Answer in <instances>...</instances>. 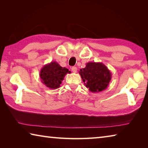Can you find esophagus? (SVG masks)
<instances>
[{
	"label": "esophagus",
	"mask_w": 148,
	"mask_h": 148,
	"mask_svg": "<svg viewBox=\"0 0 148 148\" xmlns=\"http://www.w3.org/2000/svg\"><path fill=\"white\" fill-rule=\"evenodd\" d=\"M72 71L74 72V73H76V72H77V68L76 66H73V67H72Z\"/></svg>",
	"instance_id": "obj_1"
}]
</instances>
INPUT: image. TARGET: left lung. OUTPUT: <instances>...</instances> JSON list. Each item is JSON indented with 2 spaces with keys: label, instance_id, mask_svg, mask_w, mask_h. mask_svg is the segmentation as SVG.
<instances>
[{
  "label": "left lung",
  "instance_id": "left-lung-1",
  "mask_svg": "<svg viewBox=\"0 0 148 148\" xmlns=\"http://www.w3.org/2000/svg\"><path fill=\"white\" fill-rule=\"evenodd\" d=\"M79 74L85 86L92 92H99L106 89L112 79V73L102 62H89Z\"/></svg>",
  "mask_w": 148,
  "mask_h": 148
}]
</instances>
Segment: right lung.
Wrapping results in <instances>:
<instances>
[{"label": "right lung", "instance_id": "add662e5", "mask_svg": "<svg viewBox=\"0 0 148 148\" xmlns=\"http://www.w3.org/2000/svg\"><path fill=\"white\" fill-rule=\"evenodd\" d=\"M67 73H71L68 69L61 66L56 61H51L42 67L40 72V77L47 87L56 89L61 86L60 85Z\"/></svg>", "mask_w": 148, "mask_h": 148}]
</instances>
